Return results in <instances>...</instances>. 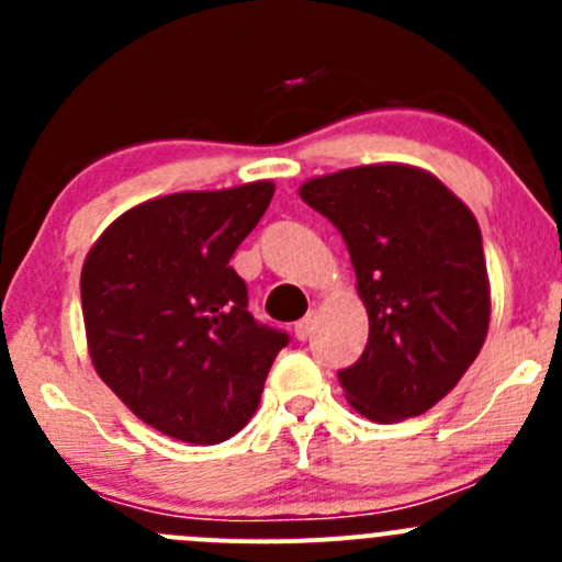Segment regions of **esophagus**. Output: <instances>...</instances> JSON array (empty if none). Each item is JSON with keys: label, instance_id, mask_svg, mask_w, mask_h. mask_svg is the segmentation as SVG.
<instances>
[{"label": "esophagus", "instance_id": "esophagus-1", "mask_svg": "<svg viewBox=\"0 0 562 562\" xmlns=\"http://www.w3.org/2000/svg\"><path fill=\"white\" fill-rule=\"evenodd\" d=\"M313 323H315V313H310V315H304L302 321H296V326H293V331H296V339H307L310 334H313Z\"/></svg>", "mask_w": 562, "mask_h": 562}]
</instances>
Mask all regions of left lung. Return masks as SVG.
I'll return each instance as SVG.
<instances>
[{
	"label": "left lung",
	"instance_id": "obj_1",
	"mask_svg": "<svg viewBox=\"0 0 562 562\" xmlns=\"http://www.w3.org/2000/svg\"><path fill=\"white\" fill-rule=\"evenodd\" d=\"M348 245L370 339L339 386L370 422L422 416L457 386L490 328V277L473 212L432 173L400 162L299 187Z\"/></svg>",
	"mask_w": 562,
	"mask_h": 562
}]
</instances>
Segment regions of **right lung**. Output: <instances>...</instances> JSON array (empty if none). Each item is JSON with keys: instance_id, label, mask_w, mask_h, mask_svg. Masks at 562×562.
<instances>
[{"instance_id": "add662e5", "label": "right lung", "mask_w": 562, "mask_h": 562, "mask_svg": "<svg viewBox=\"0 0 562 562\" xmlns=\"http://www.w3.org/2000/svg\"><path fill=\"white\" fill-rule=\"evenodd\" d=\"M274 184L176 192L113 220L81 271L92 364L140 422L195 446L252 418L288 334L247 313L231 258Z\"/></svg>"}]
</instances>
